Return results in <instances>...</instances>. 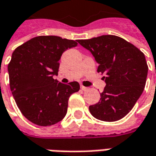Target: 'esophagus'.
Returning a JSON list of instances; mask_svg holds the SVG:
<instances>
[{"mask_svg": "<svg viewBox=\"0 0 156 156\" xmlns=\"http://www.w3.org/2000/svg\"><path fill=\"white\" fill-rule=\"evenodd\" d=\"M81 89L83 90V91H87V90H88V88H87V87H84V86H83V85H82Z\"/></svg>", "mask_w": 156, "mask_h": 156, "instance_id": "obj_1", "label": "esophagus"}]
</instances>
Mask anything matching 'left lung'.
Masks as SVG:
<instances>
[{"mask_svg": "<svg viewBox=\"0 0 156 156\" xmlns=\"http://www.w3.org/2000/svg\"><path fill=\"white\" fill-rule=\"evenodd\" d=\"M91 51L105 74L106 86L100 100L89 106L97 119L114 122L129 113L144 91L148 73L144 54L134 45L115 35L78 40Z\"/></svg>", "mask_w": 156, "mask_h": 156, "instance_id": "8db88e82", "label": "left lung"}]
</instances>
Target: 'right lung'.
<instances>
[{"instance_id":"add662e5","label":"right lung","mask_w":156,"mask_h":156,"mask_svg":"<svg viewBox=\"0 0 156 156\" xmlns=\"http://www.w3.org/2000/svg\"><path fill=\"white\" fill-rule=\"evenodd\" d=\"M77 44L57 36H38L13 51L8 64L11 91L20 111L33 124L50 126L65 117L68 98L80 86L78 82L62 83L53 75L62 52Z\"/></svg>"}]
</instances>
